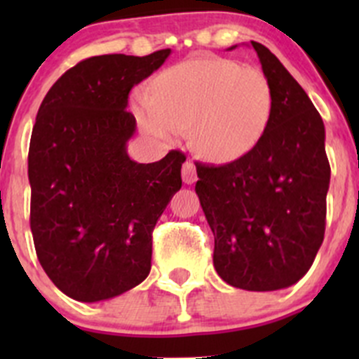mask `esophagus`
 Segmentation results:
<instances>
[{"instance_id": "1", "label": "esophagus", "mask_w": 359, "mask_h": 359, "mask_svg": "<svg viewBox=\"0 0 359 359\" xmlns=\"http://www.w3.org/2000/svg\"><path fill=\"white\" fill-rule=\"evenodd\" d=\"M182 179L186 184H194L196 182L198 175H196V166H194V163L191 161V159H187L186 163H184L182 166Z\"/></svg>"}]
</instances>
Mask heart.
<instances>
[{
  "instance_id": "obj_1",
  "label": "heart",
  "mask_w": 359,
  "mask_h": 359,
  "mask_svg": "<svg viewBox=\"0 0 359 359\" xmlns=\"http://www.w3.org/2000/svg\"><path fill=\"white\" fill-rule=\"evenodd\" d=\"M274 97L260 69L236 60L200 57L172 66L154 81V95L140 92L133 112L140 128L173 140L191 128L201 158L229 163L250 153L273 118Z\"/></svg>"
}]
</instances>
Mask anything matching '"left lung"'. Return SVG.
I'll return each mask as SVG.
<instances>
[{
    "label": "left lung",
    "mask_w": 359,
    "mask_h": 359,
    "mask_svg": "<svg viewBox=\"0 0 359 359\" xmlns=\"http://www.w3.org/2000/svg\"><path fill=\"white\" fill-rule=\"evenodd\" d=\"M250 45L273 88V118L245 156L196 163V194L215 238L217 274L231 287L273 292L295 285L323 243L330 165L307 93L269 48Z\"/></svg>",
    "instance_id": "8db88e82"
}]
</instances>
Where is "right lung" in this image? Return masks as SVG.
<instances>
[{"instance_id":"right-lung-1","label":"right lung","mask_w":359,"mask_h":359,"mask_svg":"<svg viewBox=\"0 0 359 359\" xmlns=\"http://www.w3.org/2000/svg\"><path fill=\"white\" fill-rule=\"evenodd\" d=\"M172 50L81 60L39 106L29 144L31 231L41 267L60 292L99 302L132 290L151 271L153 229L182 187L186 156L137 163L130 90Z\"/></svg>"}]
</instances>
